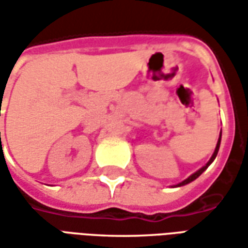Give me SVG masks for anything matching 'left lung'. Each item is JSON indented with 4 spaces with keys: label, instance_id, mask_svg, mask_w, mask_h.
I'll list each match as a JSON object with an SVG mask.
<instances>
[{
    "label": "left lung",
    "instance_id": "left-lung-1",
    "mask_svg": "<svg viewBox=\"0 0 248 248\" xmlns=\"http://www.w3.org/2000/svg\"><path fill=\"white\" fill-rule=\"evenodd\" d=\"M220 140H222V131L219 133L218 142H217V146H215V150H214L213 155H211V158H210V161H208L207 163L204 165V166L201 167V169H199L198 171H195V172H194V174H191L190 177L186 178L185 181H182V182H181V183H178V185H174V186H171V187H181V186H185V185H187V183H190V182H192V181H195V179H197V178L199 177V175H201V174H202V172L204 171V170H206V169H207V167L210 166V165H211V163H213L214 159L217 158V154H218V151H219V146H220Z\"/></svg>",
    "mask_w": 248,
    "mask_h": 248
}]
</instances>
